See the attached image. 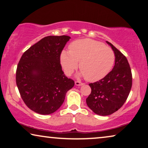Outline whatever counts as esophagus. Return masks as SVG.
Here are the masks:
<instances>
[{"label":"esophagus","mask_w":148,"mask_h":148,"mask_svg":"<svg viewBox=\"0 0 148 148\" xmlns=\"http://www.w3.org/2000/svg\"><path fill=\"white\" fill-rule=\"evenodd\" d=\"M75 84H76V86H82L84 84L82 82H80L79 81H76L75 82Z\"/></svg>","instance_id":"1"}]
</instances>
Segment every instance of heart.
Listing matches in <instances>:
<instances>
[{"instance_id": "1", "label": "heart", "mask_w": 148, "mask_h": 148, "mask_svg": "<svg viewBox=\"0 0 148 148\" xmlns=\"http://www.w3.org/2000/svg\"><path fill=\"white\" fill-rule=\"evenodd\" d=\"M115 55L110 47L90 38L75 40L69 46V52H62L60 62L65 73L70 75L78 67L79 75L89 82L100 80L106 76L113 66Z\"/></svg>"}]
</instances>
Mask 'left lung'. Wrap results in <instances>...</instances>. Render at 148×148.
I'll return each mask as SVG.
<instances>
[{"mask_svg": "<svg viewBox=\"0 0 148 148\" xmlns=\"http://www.w3.org/2000/svg\"><path fill=\"white\" fill-rule=\"evenodd\" d=\"M115 55V65L104 78L89 84L91 93L86 98L88 106L100 116L114 113L126 101L132 85V71L124 55L109 42Z\"/></svg>", "mask_w": 148, "mask_h": 148, "instance_id": "8db88e82", "label": "left lung"}]
</instances>
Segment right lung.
Wrapping results in <instances>:
<instances>
[{"mask_svg":"<svg viewBox=\"0 0 148 148\" xmlns=\"http://www.w3.org/2000/svg\"><path fill=\"white\" fill-rule=\"evenodd\" d=\"M68 36H48L24 53L17 66L16 82L25 104L36 113L56 112L74 86L62 70L60 54Z\"/></svg>","mask_w":148,"mask_h":148,"instance_id":"add662e5","label":"right lung"}]
</instances>
